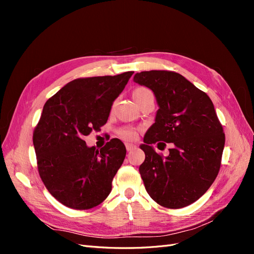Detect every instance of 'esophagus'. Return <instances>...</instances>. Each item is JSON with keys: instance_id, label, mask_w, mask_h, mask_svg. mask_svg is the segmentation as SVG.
<instances>
[{"instance_id": "1", "label": "esophagus", "mask_w": 254, "mask_h": 254, "mask_svg": "<svg viewBox=\"0 0 254 254\" xmlns=\"http://www.w3.org/2000/svg\"><path fill=\"white\" fill-rule=\"evenodd\" d=\"M136 148V146L134 144H130V143H126V149L127 151H131L133 149Z\"/></svg>"}]
</instances>
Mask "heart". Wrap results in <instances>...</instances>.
<instances>
[{
  "instance_id": "heart-1",
  "label": "heart",
  "mask_w": 254,
  "mask_h": 254,
  "mask_svg": "<svg viewBox=\"0 0 254 254\" xmlns=\"http://www.w3.org/2000/svg\"><path fill=\"white\" fill-rule=\"evenodd\" d=\"M150 93V91L145 89V88H137L134 90L133 92V97L136 96H142L144 94H147ZM120 136L122 139H124L125 141H134L137 136V132L134 128L131 127H126V128H123L120 130Z\"/></svg>"
}]
</instances>
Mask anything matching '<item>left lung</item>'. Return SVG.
<instances>
[{
  "label": "left lung",
  "instance_id": "obj_1",
  "mask_svg": "<svg viewBox=\"0 0 254 254\" xmlns=\"http://www.w3.org/2000/svg\"><path fill=\"white\" fill-rule=\"evenodd\" d=\"M133 80L149 88L159 106L155 124L141 145L145 161L139 171L145 189L164 207L190 205L209 190L221 164L225 133L214 105L176 72L145 71L136 73ZM159 140L173 143L167 157L153 149L152 144Z\"/></svg>",
  "mask_w": 254,
  "mask_h": 254
}]
</instances>
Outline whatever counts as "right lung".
I'll use <instances>...</instances> for the list:
<instances>
[{
  "label": "right lung",
  "instance_id": "add662e5",
  "mask_svg": "<svg viewBox=\"0 0 254 254\" xmlns=\"http://www.w3.org/2000/svg\"><path fill=\"white\" fill-rule=\"evenodd\" d=\"M132 74L74 79L43 107L33 135L38 171L45 188L67 207L89 210L110 194L125 145L112 139L98 150L83 137L106 124Z\"/></svg>",
  "mask_w": 254,
  "mask_h": 254
}]
</instances>
